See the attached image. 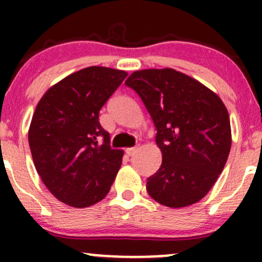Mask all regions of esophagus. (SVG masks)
Returning <instances> with one entry per match:
<instances>
[{
  "mask_svg": "<svg viewBox=\"0 0 262 262\" xmlns=\"http://www.w3.org/2000/svg\"><path fill=\"white\" fill-rule=\"evenodd\" d=\"M137 151H138V146H134V148H128V149H125V152H127V154H128L129 156H133Z\"/></svg>",
  "mask_w": 262,
  "mask_h": 262,
  "instance_id": "esophagus-1",
  "label": "esophagus"
}]
</instances>
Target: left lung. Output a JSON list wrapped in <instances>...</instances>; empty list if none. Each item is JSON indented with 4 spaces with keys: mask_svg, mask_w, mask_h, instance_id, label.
<instances>
[{
    "mask_svg": "<svg viewBox=\"0 0 262 262\" xmlns=\"http://www.w3.org/2000/svg\"><path fill=\"white\" fill-rule=\"evenodd\" d=\"M145 104L156 128L161 166L146 182L162 206L197 203L223 171L231 146L229 114L208 87L173 69L135 71L125 81Z\"/></svg>",
    "mask_w": 262,
    "mask_h": 262,
    "instance_id": "left-lung-1",
    "label": "left lung"
}]
</instances>
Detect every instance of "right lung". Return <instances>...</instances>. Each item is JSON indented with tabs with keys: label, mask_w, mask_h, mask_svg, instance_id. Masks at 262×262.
I'll use <instances>...</instances> for the list:
<instances>
[{
	"label": "right lung",
	"mask_w": 262,
	"mask_h": 262,
	"mask_svg": "<svg viewBox=\"0 0 262 262\" xmlns=\"http://www.w3.org/2000/svg\"><path fill=\"white\" fill-rule=\"evenodd\" d=\"M127 73L90 66L50 87L35 108L28 132L38 175L65 204L85 208L107 196L122 164L98 116Z\"/></svg>",
	"instance_id": "obj_1"
}]
</instances>
